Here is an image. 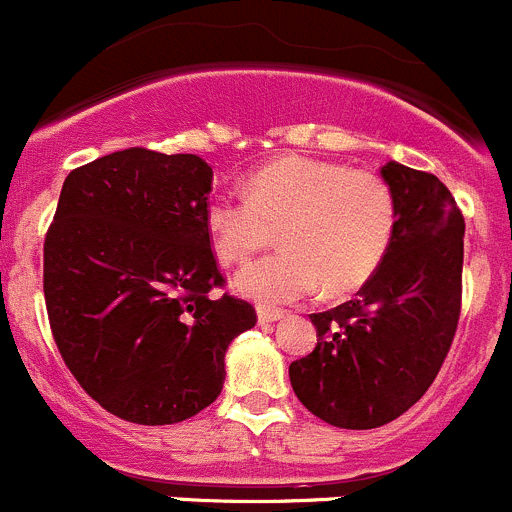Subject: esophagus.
I'll return each instance as SVG.
<instances>
[{
    "instance_id": "esophagus-1",
    "label": "esophagus",
    "mask_w": 512,
    "mask_h": 512,
    "mask_svg": "<svg viewBox=\"0 0 512 512\" xmlns=\"http://www.w3.org/2000/svg\"><path fill=\"white\" fill-rule=\"evenodd\" d=\"M256 316H258V323H276L283 318V311H273V308H258Z\"/></svg>"
}]
</instances>
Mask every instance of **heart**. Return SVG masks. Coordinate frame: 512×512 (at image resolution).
<instances>
[{"instance_id":"obj_1","label":"heart","mask_w":512,"mask_h":512,"mask_svg":"<svg viewBox=\"0 0 512 512\" xmlns=\"http://www.w3.org/2000/svg\"><path fill=\"white\" fill-rule=\"evenodd\" d=\"M204 224L226 266L266 249L278 229L283 249L246 266L234 286L263 306H286L321 286L343 296L368 283L391 249L396 199L376 171L291 154L256 169L246 196H214Z\"/></svg>"}]
</instances>
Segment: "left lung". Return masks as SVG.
<instances>
[{"mask_svg":"<svg viewBox=\"0 0 512 512\" xmlns=\"http://www.w3.org/2000/svg\"><path fill=\"white\" fill-rule=\"evenodd\" d=\"M396 234L356 301L311 313L318 343L288 366L293 393L336 428L386 426L438 376L460 316L465 221L438 176L388 161Z\"/></svg>","mask_w":512,"mask_h":512,"instance_id":"8db88e82","label":"left lung"}]
</instances>
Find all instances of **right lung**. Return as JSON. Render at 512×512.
<instances>
[{
    "label": "right lung",
    "mask_w": 512,
    "mask_h": 512,
    "mask_svg": "<svg viewBox=\"0 0 512 512\" xmlns=\"http://www.w3.org/2000/svg\"><path fill=\"white\" fill-rule=\"evenodd\" d=\"M196 154L124 149L64 179L44 241V301L79 386L114 416L169 426L219 398L226 351L256 326L224 286Z\"/></svg>",
    "instance_id": "obj_1"
}]
</instances>
